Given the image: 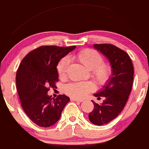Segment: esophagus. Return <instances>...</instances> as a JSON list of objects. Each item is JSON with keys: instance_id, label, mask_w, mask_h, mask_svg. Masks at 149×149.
<instances>
[{"instance_id": "obj_1", "label": "esophagus", "mask_w": 149, "mask_h": 149, "mask_svg": "<svg viewBox=\"0 0 149 149\" xmlns=\"http://www.w3.org/2000/svg\"><path fill=\"white\" fill-rule=\"evenodd\" d=\"M71 100H74V101H76V102H82V100H79V99H77V98H74V97H72L71 98Z\"/></svg>"}]
</instances>
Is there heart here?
I'll list each match as a JSON object with an SVG mask.
<instances>
[{
	"label": "heart",
	"mask_w": 149,
	"mask_h": 149,
	"mask_svg": "<svg viewBox=\"0 0 149 149\" xmlns=\"http://www.w3.org/2000/svg\"><path fill=\"white\" fill-rule=\"evenodd\" d=\"M75 58L88 70H90V75L97 85H105L110 81L112 75L111 66L103 62V56L97 51L86 49L77 54ZM69 64L70 59L67 56L61 59L58 62L56 70L61 79H64L67 77ZM94 90V83L90 81L71 82L64 87L66 94L72 97L79 99L85 97Z\"/></svg>",
	"instance_id": "b5f03b06"
}]
</instances>
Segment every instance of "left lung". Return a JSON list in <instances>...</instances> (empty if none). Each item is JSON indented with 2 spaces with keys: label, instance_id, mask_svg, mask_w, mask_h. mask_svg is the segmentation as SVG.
Returning <instances> with one entry per match:
<instances>
[{
  "label": "left lung",
  "instance_id": "left-lung-1",
  "mask_svg": "<svg viewBox=\"0 0 149 149\" xmlns=\"http://www.w3.org/2000/svg\"><path fill=\"white\" fill-rule=\"evenodd\" d=\"M93 47L108 58L112 67L110 81L94 95L97 99L105 97V100L100 105L92 100L94 108L88 116L90 122L102 125L116 118L125 105L133 86L134 70L129 55L118 47L110 44Z\"/></svg>",
  "mask_w": 149,
  "mask_h": 149
}]
</instances>
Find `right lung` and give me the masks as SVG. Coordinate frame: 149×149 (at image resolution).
Listing matches in <instances>:
<instances>
[{"label":"right lung","instance_id":"1","mask_svg":"<svg viewBox=\"0 0 149 149\" xmlns=\"http://www.w3.org/2000/svg\"><path fill=\"white\" fill-rule=\"evenodd\" d=\"M75 48V46H41L29 52L18 67L16 88L21 106L39 126L47 128L56 123L70 101L65 95L53 98L47 93L59 80L58 62Z\"/></svg>","mask_w":149,"mask_h":149}]
</instances>
